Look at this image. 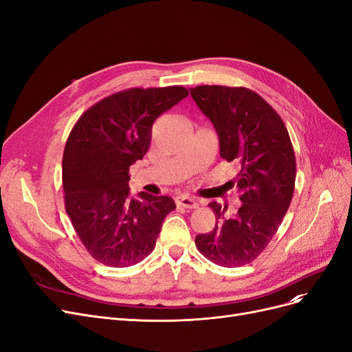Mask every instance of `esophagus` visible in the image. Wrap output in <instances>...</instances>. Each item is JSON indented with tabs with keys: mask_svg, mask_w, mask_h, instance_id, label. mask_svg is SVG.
Instances as JSON below:
<instances>
[{
	"mask_svg": "<svg viewBox=\"0 0 352 352\" xmlns=\"http://www.w3.org/2000/svg\"><path fill=\"white\" fill-rule=\"evenodd\" d=\"M177 204L184 207V209H196V207H199V203L197 200H194L192 197H188V196H179L175 199Z\"/></svg>",
	"mask_w": 352,
	"mask_h": 352,
	"instance_id": "esophagus-1",
	"label": "esophagus"
}]
</instances>
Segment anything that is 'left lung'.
<instances>
[{
  "label": "left lung",
  "mask_w": 352,
  "mask_h": 352,
  "mask_svg": "<svg viewBox=\"0 0 352 352\" xmlns=\"http://www.w3.org/2000/svg\"><path fill=\"white\" fill-rule=\"evenodd\" d=\"M190 93L214 126L220 156L239 164L229 183L242 201L232 216L212 201L216 225L196 236V246L220 267L250 264L276 235L292 203L296 158L289 132L277 111L250 88L200 85Z\"/></svg>",
  "instance_id": "8db88e82"
}]
</instances>
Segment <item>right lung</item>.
I'll use <instances>...</instances> for the list:
<instances>
[{
  "mask_svg": "<svg viewBox=\"0 0 352 352\" xmlns=\"http://www.w3.org/2000/svg\"><path fill=\"white\" fill-rule=\"evenodd\" d=\"M188 96L184 87L130 88L89 107L72 127L62 160L65 209L78 238L98 263L123 268L155 248L168 196L129 194V168L149 149L152 124Z\"/></svg>",
  "mask_w": 352,
  "mask_h": 352,
  "instance_id": "1",
  "label": "right lung"
}]
</instances>
